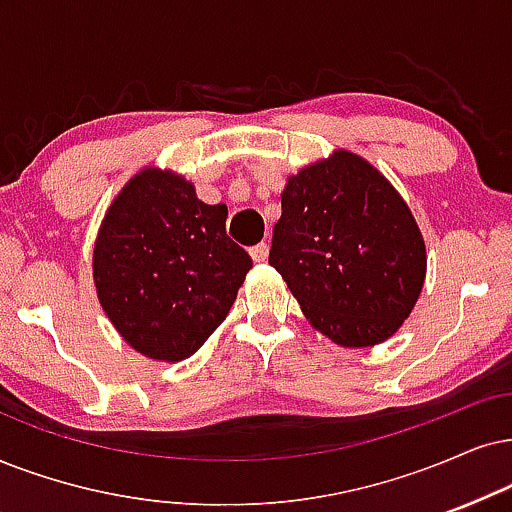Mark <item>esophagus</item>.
Segmentation results:
<instances>
[{
	"label": "esophagus",
	"instance_id": "34e87169",
	"mask_svg": "<svg viewBox=\"0 0 512 512\" xmlns=\"http://www.w3.org/2000/svg\"><path fill=\"white\" fill-rule=\"evenodd\" d=\"M267 255H269V243L267 241L252 245V248H250L252 262H264V260H267Z\"/></svg>",
	"mask_w": 512,
	"mask_h": 512
}]
</instances>
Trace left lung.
<instances>
[{
    "label": "left lung",
    "mask_w": 512,
    "mask_h": 512,
    "mask_svg": "<svg viewBox=\"0 0 512 512\" xmlns=\"http://www.w3.org/2000/svg\"><path fill=\"white\" fill-rule=\"evenodd\" d=\"M269 264L309 323L342 347H371L409 319L425 241L409 205L349 151L302 167L281 193Z\"/></svg>",
    "instance_id": "8db88e82"
}]
</instances>
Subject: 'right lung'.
Listing matches in <instances>:
<instances>
[{
  "mask_svg": "<svg viewBox=\"0 0 512 512\" xmlns=\"http://www.w3.org/2000/svg\"><path fill=\"white\" fill-rule=\"evenodd\" d=\"M250 267L226 236V205H205L191 181L155 167L127 181L94 243L103 312L129 347L160 361L198 352Z\"/></svg>",
  "mask_w": 512,
  "mask_h": 512,
  "instance_id": "1",
  "label": "right lung"
}]
</instances>
